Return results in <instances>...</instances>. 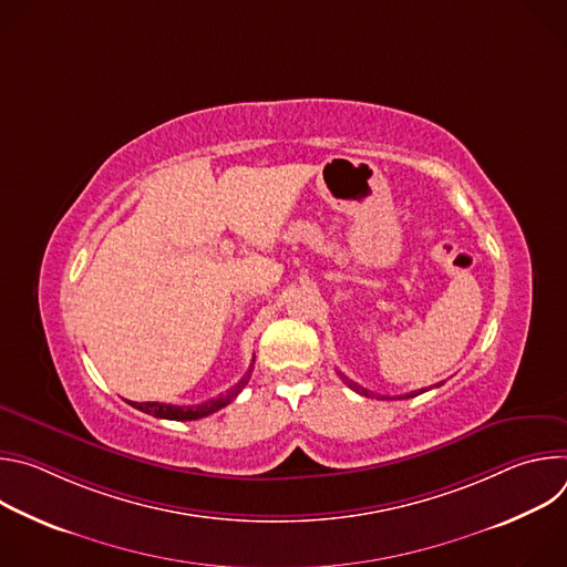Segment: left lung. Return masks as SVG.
I'll use <instances>...</instances> for the list:
<instances>
[{"label": "left lung", "instance_id": "left-lung-1", "mask_svg": "<svg viewBox=\"0 0 567 567\" xmlns=\"http://www.w3.org/2000/svg\"><path fill=\"white\" fill-rule=\"evenodd\" d=\"M343 377V374H341ZM346 379V377H343ZM346 383L352 388V390H357L359 394H363V396H374L370 390H365V388H361V385H357L354 381H350V379H346ZM420 392H424V390H415V392H409V394H403V396H399V399H411V396H417ZM381 399H385V396H381Z\"/></svg>", "mask_w": 567, "mask_h": 567}]
</instances>
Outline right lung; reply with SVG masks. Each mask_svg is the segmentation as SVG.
I'll return each instance as SVG.
<instances>
[{
  "label": "right lung",
  "instance_id": "obj_1",
  "mask_svg": "<svg viewBox=\"0 0 567 567\" xmlns=\"http://www.w3.org/2000/svg\"><path fill=\"white\" fill-rule=\"evenodd\" d=\"M256 361V357H254ZM251 372H254V363L251 368L247 370V374L241 377L226 394H219L217 399H208L204 403H197V406H171V403H161V401H127L130 406H134L136 411L145 413V415H152V417H158V420H177V422H190V420H202V417H208L213 413H217L219 409L228 406V403L241 392V388H245L251 379Z\"/></svg>",
  "mask_w": 567,
  "mask_h": 567
}]
</instances>
